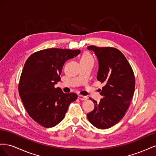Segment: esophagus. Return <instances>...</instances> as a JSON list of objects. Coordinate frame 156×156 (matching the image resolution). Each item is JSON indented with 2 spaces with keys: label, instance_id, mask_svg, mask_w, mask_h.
<instances>
[{
  "label": "esophagus",
  "instance_id": "esophagus-1",
  "mask_svg": "<svg viewBox=\"0 0 156 156\" xmlns=\"http://www.w3.org/2000/svg\"><path fill=\"white\" fill-rule=\"evenodd\" d=\"M78 98L81 100H87V97L82 96V95H78Z\"/></svg>",
  "mask_w": 156,
  "mask_h": 156
}]
</instances>
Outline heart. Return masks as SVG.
<instances>
[{
	"label": "heart",
	"instance_id": "1",
	"mask_svg": "<svg viewBox=\"0 0 156 156\" xmlns=\"http://www.w3.org/2000/svg\"><path fill=\"white\" fill-rule=\"evenodd\" d=\"M93 60V59H92V57L90 55L86 53L81 56V60Z\"/></svg>",
	"mask_w": 156,
	"mask_h": 156
}]
</instances>
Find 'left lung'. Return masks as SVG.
I'll list each match as a JSON object with an SVG mask.
<instances>
[{
    "instance_id": "obj_1",
    "label": "left lung",
    "mask_w": 156,
    "mask_h": 156,
    "mask_svg": "<svg viewBox=\"0 0 156 156\" xmlns=\"http://www.w3.org/2000/svg\"><path fill=\"white\" fill-rule=\"evenodd\" d=\"M97 56L99 64L97 79L105 85L100 90L103 98L94 102V110L87 114L88 121L101 129L110 128L125 115L133 96L134 73L124 55L112 48L87 47Z\"/></svg>"
}]
</instances>
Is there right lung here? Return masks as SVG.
<instances>
[{
    "mask_svg": "<svg viewBox=\"0 0 156 156\" xmlns=\"http://www.w3.org/2000/svg\"><path fill=\"white\" fill-rule=\"evenodd\" d=\"M81 53L80 50L51 48L30 55L23 67L19 94L28 114L45 127L57 125L69 104L77 100L75 93L65 94L55 88L60 80L64 64Z\"/></svg>",
    "mask_w": 156,
    "mask_h": 156,
    "instance_id": "1",
    "label": "right lung"
}]
</instances>
